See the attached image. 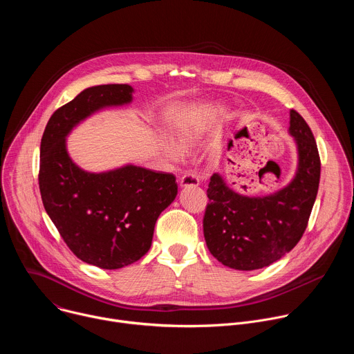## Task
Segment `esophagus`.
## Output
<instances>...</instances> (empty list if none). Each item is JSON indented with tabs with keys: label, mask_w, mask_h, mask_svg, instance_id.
I'll use <instances>...</instances> for the list:
<instances>
[{
	"label": "esophagus",
	"mask_w": 354,
	"mask_h": 354,
	"mask_svg": "<svg viewBox=\"0 0 354 354\" xmlns=\"http://www.w3.org/2000/svg\"><path fill=\"white\" fill-rule=\"evenodd\" d=\"M179 183H180V186H197L200 183V180L194 174H185L183 176H180Z\"/></svg>",
	"instance_id": "obj_1"
}]
</instances>
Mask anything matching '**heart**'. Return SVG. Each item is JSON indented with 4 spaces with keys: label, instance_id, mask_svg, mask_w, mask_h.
<instances>
[{
    "label": "heart",
    "instance_id": "1",
    "mask_svg": "<svg viewBox=\"0 0 354 354\" xmlns=\"http://www.w3.org/2000/svg\"><path fill=\"white\" fill-rule=\"evenodd\" d=\"M201 131H203V129H201L200 124L192 123V122H186V123H182L180 126H178L175 133H176V138L180 142V145L183 148L189 149V148H192V147H194L197 144V141L201 137ZM162 148L165 151L167 157L171 158L172 161H180L185 157L183 149L175 141H172L171 138H165L164 140Z\"/></svg>",
    "mask_w": 354,
    "mask_h": 354
}]
</instances>
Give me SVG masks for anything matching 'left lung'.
<instances>
[{
	"label": "left lung",
	"instance_id": "obj_1",
	"mask_svg": "<svg viewBox=\"0 0 354 354\" xmlns=\"http://www.w3.org/2000/svg\"><path fill=\"white\" fill-rule=\"evenodd\" d=\"M288 130L297 142L298 168L284 189L248 197L230 189L218 174L210 178L203 232L210 254L224 266H269L298 243L308 225L319 186V153L310 126L294 109Z\"/></svg>",
	"mask_w": 354,
	"mask_h": 354
}]
</instances>
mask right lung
<instances>
[{"label":"right lung","mask_w":354,"mask_h":354,"mask_svg":"<svg viewBox=\"0 0 354 354\" xmlns=\"http://www.w3.org/2000/svg\"><path fill=\"white\" fill-rule=\"evenodd\" d=\"M131 93L127 84L84 89L52 115L40 142L39 189L46 213L78 259L109 270L147 254L157 218L176 197V178L134 165L85 172L68 157L66 136L93 112L131 102Z\"/></svg>","instance_id":"1"}]
</instances>
